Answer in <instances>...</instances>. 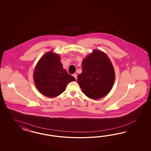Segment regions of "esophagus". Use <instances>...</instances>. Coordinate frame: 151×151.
I'll return each mask as SVG.
<instances>
[{"instance_id": "34e87169", "label": "esophagus", "mask_w": 151, "mask_h": 151, "mask_svg": "<svg viewBox=\"0 0 151 151\" xmlns=\"http://www.w3.org/2000/svg\"><path fill=\"white\" fill-rule=\"evenodd\" d=\"M73 76L74 78H75V79H76V80H77L78 75H77V74H76V73H74V74H73Z\"/></svg>"}]
</instances>
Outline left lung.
<instances>
[{
  "mask_svg": "<svg viewBox=\"0 0 151 151\" xmlns=\"http://www.w3.org/2000/svg\"><path fill=\"white\" fill-rule=\"evenodd\" d=\"M82 73L78 76V85L88 97L97 100L106 96L114 85V69L105 52L94 50L82 62Z\"/></svg>",
  "mask_w": 151,
  "mask_h": 151,
  "instance_id": "left-lung-1",
  "label": "left lung"
}]
</instances>
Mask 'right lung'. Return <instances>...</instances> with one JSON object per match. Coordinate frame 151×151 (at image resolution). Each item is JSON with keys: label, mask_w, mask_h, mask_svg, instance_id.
<instances>
[{"label": "right lung", "mask_w": 151, "mask_h": 151, "mask_svg": "<svg viewBox=\"0 0 151 151\" xmlns=\"http://www.w3.org/2000/svg\"><path fill=\"white\" fill-rule=\"evenodd\" d=\"M59 55L48 52L44 55L34 70V80L39 91L44 96L54 97L66 90L75 78L63 69Z\"/></svg>", "instance_id": "add662e5"}]
</instances>
